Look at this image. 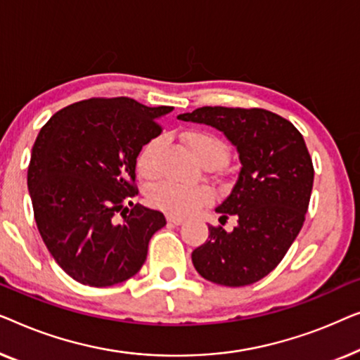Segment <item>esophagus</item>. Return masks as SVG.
<instances>
[{"label":"esophagus","mask_w":360,"mask_h":360,"mask_svg":"<svg viewBox=\"0 0 360 360\" xmlns=\"http://www.w3.org/2000/svg\"><path fill=\"white\" fill-rule=\"evenodd\" d=\"M168 221L173 225H181L184 224V219H181V217H174V215H168Z\"/></svg>","instance_id":"esophagus-1"}]
</instances>
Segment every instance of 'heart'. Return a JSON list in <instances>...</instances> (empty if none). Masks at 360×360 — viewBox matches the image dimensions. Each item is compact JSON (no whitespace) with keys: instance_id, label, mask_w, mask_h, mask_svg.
<instances>
[{"instance_id":"heart-1","label":"heart","mask_w":360,"mask_h":360,"mask_svg":"<svg viewBox=\"0 0 360 360\" xmlns=\"http://www.w3.org/2000/svg\"><path fill=\"white\" fill-rule=\"evenodd\" d=\"M191 153L205 168H217L229 160V145L219 135L210 131H191L186 136ZM161 148V140L153 139L141 148L136 158V171L143 179H153L156 168V155ZM214 191L209 186H181L176 182L163 181L148 189V200L156 209L169 215L186 217L202 205L214 200Z\"/></svg>"}]
</instances>
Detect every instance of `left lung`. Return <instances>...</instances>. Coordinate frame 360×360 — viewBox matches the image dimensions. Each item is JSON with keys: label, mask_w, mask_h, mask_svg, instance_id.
Instances as JSON below:
<instances>
[{"label": "left lung", "mask_w": 360, "mask_h": 360, "mask_svg": "<svg viewBox=\"0 0 360 360\" xmlns=\"http://www.w3.org/2000/svg\"><path fill=\"white\" fill-rule=\"evenodd\" d=\"M186 122L224 131L240 155L241 169L229 197L217 207L226 232L209 225V240L192 251L195 271L226 287L261 281L283 259L300 233L313 187L311 156L295 125L271 110L204 105L181 114Z\"/></svg>", "instance_id": "8db88e82"}]
</instances>
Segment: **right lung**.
Wrapping results in <instances>:
<instances>
[{
    "mask_svg": "<svg viewBox=\"0 0 360 360\" xmlns=\"http://www.w3.org/2000/svg\"><path fill=\"white\" fill-rule=\"evenodd\" d=\"M171 110L125 96L93 98L58 110L40 129L27 169L34 219L57 264L83 285L134 277L151 236L166 225L161 212L131 199L136 156ZM119 211L122 224L113 219Z\"/></svg>",
    "mask_w": 360,
    "mask_h": 360,
    "instance_id": "right-lung-1",
    "label": "right lung"
}]
</instances>
